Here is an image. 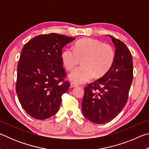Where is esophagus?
<instances>
[{"label":"esophagus","mask_w":149,"mask_h":149,"mask_svg":"<svg viewBox=\"0 0 149 149\" xmlns=\"http://www.w3.org/2000/svg\"><path fill=\"white\" fill-rule=\"evenodd\" d=\"M70 86H71L72 88H74V87H76L78 86V85L77 84H75V83L74 82H72L71 84H70Z\"/></svg>","instance_id":"34e87169"}]
</instances>
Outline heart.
I'll list each match as a JSON object with an SVG mask.
<instances>
[{
  "label": "heart",
  "instance_id": "heart-1",
  "mask_svg": "<svg viewBox=\"0 0 149 149\" xmlns=\"http://www.w3.org/2000/svg\"><path fill=\"white\" fill-rule=\"evenodd\" d=\"M64 66L72 70L81 60V66L77 67L69 74V79L77 84L89 81L95 76L101 77L109 71L114 64L115 52L108 44L99 40L84 38L78 40L73 49L65 48L60 55Z\"/></svg>",
  "mask_w": 149,
  "mask_h": 149
}]
</instances>
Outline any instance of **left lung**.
Returning <instances> with one entry per match:
<instances>
[{
    "instance_id": "obj_1",
    "label": "left lung",
    "mask_w": 149,
    "mask_h": 149,
    "mask_svg": "<svg viewBox=\"0 0 149 149\" xmlns=\"http://www.w3.org/2000/svg\"><path fill=\"white\" fill-rule=\"evenodd\" d=\"M115 47L114 64L107 74L85 87L81 110L91 122L104 124L118 115L127 102L133 80V58L120 40L108 35Z\"/></svg>"
}]
</instances>
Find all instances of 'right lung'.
<instances>
[{"label":"right lung","mask_w":149,"mask_h":149,"mask_svg":"<svg viewBox=\"0 0 149 149\" xmlns=\"http://www.w3.org/2000/svg\"><path fill=\"white\" fill-rule=\"evenodd\" d=\"M75 38L57 33L40 35L22 50L17 68L16 90L25 111L37 120L54 116L70 83L60 58L63 47Z\"/></svg>","instance_id":"right-lung-1"}]
</instances>
